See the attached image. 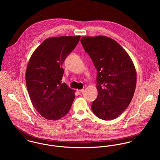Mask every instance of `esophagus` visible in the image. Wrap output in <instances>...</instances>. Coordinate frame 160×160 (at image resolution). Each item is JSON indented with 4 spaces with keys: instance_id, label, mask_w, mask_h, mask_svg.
Listing matches in <instances>:
<instances>
[{
    "instance_id": "34e87169",
    "label": "esophagus",
    "mask_w": 160,
    "mask_h": 160,
    "mask_svg": "<svg viewBox=\"0 0 160 160\" xmlns=\"http://www.w3.org/2000/svg\"><path fill=\"white\" fill-rule=\"evenodd\" d=\"M77 93H79V94H80V93H81L82 92H84V90L83 89H77Z\"/></svg>"
}]
</instances>
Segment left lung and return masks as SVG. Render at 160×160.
<instances>
[{
	"label": "left lung",
	"instance_id": "left-lung-1",
	"mask_svg": "<svg viewBox=\"0 0 160 160\" xmlns=\"http://www.w3.org/2000/svg\"><path fill=\"white\" fill-rule=\"evenodd\" d=\"M81 42L97 69L98 96L92 103V110L101 119H114L128 108L134 96L137 81L134 63L110 38L84 36Z\"/></svg>",
	"mask_w": 160,
	"mask_h": 160
}]
</instances>
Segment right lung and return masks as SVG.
Here are the masks:
<instances>
[{
  "mask_svg": "<svg viewBox=\"0 0 160 160\" xmlns=\"http://www.w3.org/2000/svg\"><path fill=\"white\" fill-rule=\"evenodd\" d=\"M81 36L45 39L32 53L26 71V83L35 109L48 120H58L68 113L75 91L62 83V65Z\"/></svg>",
  "mask_w": 160,
  "mask_h": 160,
  "instance_id": "obj_1",
  "label": "right lung"
}]
</instances>
